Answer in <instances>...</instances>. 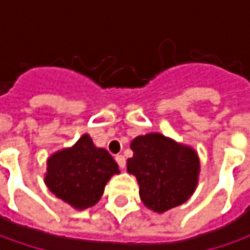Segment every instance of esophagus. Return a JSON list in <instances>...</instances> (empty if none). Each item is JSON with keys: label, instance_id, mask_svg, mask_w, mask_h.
<instances>
[{"label": "esophagus", "instance_id": "esophagus-1", "mask_svg": "<svg viewBox=\"0 0 250 250\" xmlns=\"http://www.w3.org/2000/svg\"><path fill=\"white\" fill-rule=\"evenodd\" d=\"M115 160H117V163H118V166H120L121 168H125V166H126V160H125V157H124L122 154L115 156Z\"/></svg>", "mask_w": 250, "mask_h": 250}]
</instances>
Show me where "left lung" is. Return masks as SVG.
<instances>
[{
    "label": "left lung",
    "mask_w": 250,
    "mask_h": 250,
    "mask_svg": "<svg viewBox=\"0 0 250 250\" xmlns=\"http://www.w3.org/2000/svg\"><path fill=\"white\" fill-rule=\"evenodd\" d=\"M133 157L126 161L128 172L139 184L145 206L164 213L185 203L195 192L200 163L197 153L161 133H147L132 140Z\"/></svg>",
    "instance_id": "left-lung-1"
}]
</instances>
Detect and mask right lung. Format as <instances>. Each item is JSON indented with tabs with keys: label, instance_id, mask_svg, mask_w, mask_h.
<instances>
[{
	"label": "right lung",
	"instance_id": "add662e5",
	"mask_svg": "<svg viewBox=\"0 0 250 250\" xmlns=\"http://www.w3.org/2000/svg\"><path fill=\"white\" fill-rule=\"evenodd\" d=\"M114 174H120L115 160L105 149L96 147L84 133L72 147L60 150L47 160L44 182L58 199L84 210L100 200Z\"/></svg>",
	"mask_w": 250,
	"mask_h": 250
}]
</instances>
